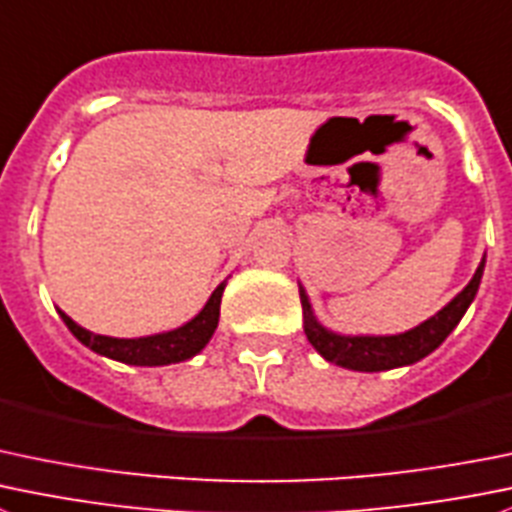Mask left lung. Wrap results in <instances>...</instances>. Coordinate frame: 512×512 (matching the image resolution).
Masks as SVG:
<instances>
[{
  "label": "left lung",
  "mask_w": 512,
  "mask_h": 512,
  "mask_svg": "<svg viewBox=\"0 0 512 512\" xmlns=\"http://www.w3.org/2000/svg\"><path fill=\"white\" fill-rule=\"evenodd\" d=\"M485 260L475 270L473 280L465 285V290L458 297L448 302L438 315L425 320L423 325L413 327L400 335H337L322 327L317 317L312 315L310 300H307L305 290L300 287V300H302V317H305V335L310 345L325 357L327 362L347 367V370H360V372H380V370H393V367L413 365V362L423 360L425 355L443 345L445 337L455 330L460 320H463L465 310L470 302L475 300V292L480 287V277H483Z\"/></svg>",
  "instance_id": "left-lung-1"
}]
</instances>
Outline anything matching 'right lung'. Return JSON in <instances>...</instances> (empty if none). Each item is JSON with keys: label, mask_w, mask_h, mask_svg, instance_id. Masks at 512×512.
<instances>
[{"label": "right lung", "mask_w": 512, "mask_h": 512, "mask_svg": "<svg viewBox=\"0 0 512 512\" xmlns=\"http://www.w3.org/2000/svg\"><path fill=\"white\" fill-rule=\"evenodd\" d=\"M222 292H225V282L217 287L210 295L207 305L202 307L200 315L192 317L187 325L177 327V330L160 332V335L150 337H132V340H124V337H107V335H94V332L79 327L72 317L62 315L64 325L72 330V335L77 337L82 345H87L89 350L99 352L104 357H112V360L127 362V365H172V362L190 360L192 355L202 350V347L210 342L212 332H215L217 320H220V302Z\"/></svg>", "instance_id": "obj_1"}]
</instances>
